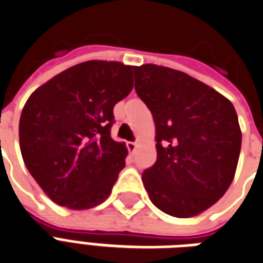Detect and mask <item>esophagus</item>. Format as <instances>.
Returning a JSON list of instances; mask_svg holds the SVG:
<instances>
[{
	"mask_svg": "<svg viewBox=\"0 0 263 263\" xmlns=\"http://www.w3.org/2000/svg\"><path fill=\"white\" fill-rule=\"evenodd\" d=\"M126 145H127V150H129L130 154H134V151H136V148H137V144L133 143V141H129Z\"/></svg>",
	"mask_w": 263,
	"mask_h": 263,
	"instance_id": "obj_1",
	"label": "esophagus"
}]
</instances>
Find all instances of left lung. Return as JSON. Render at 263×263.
<instances>
[{"label":"left lung","mask_w":263,"mask_h":263,"mask_svg":"<svg viewBox=\"0 0 263 263\" xmlns=\"http://www.w3.org/2000/svg\"><path fill=\"white\" fill-rule=\"evenodd\" d=\"M134 89L150 109L157 161L141 174L154 206L192 217L213 206L233 182L241 130L233 103L182 71L134 67Z\"/></svg>","instance_id":"8db88e82"}]
</instances>
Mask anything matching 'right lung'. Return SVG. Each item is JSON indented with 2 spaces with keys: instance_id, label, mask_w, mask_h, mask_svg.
<instances>
[{
  "instance_id": "add662e5",
  "label": "right lung",
  "mask_w": 263,
  "mask_h": 263,
  "mask_svg": "<svg viewBox=\"0 0 263 263\" xmlns=\"http://www.w3.org/2000/svg\"><path fill=\"white\" fill-rule=\"evenodd\" d=\"M133 70L119 61H85L53 77L25 103L22 158L57 204L89 209L112 192L127 155L110 137L113 108L133 89Z\"/></svg>"
}]
</instances>
